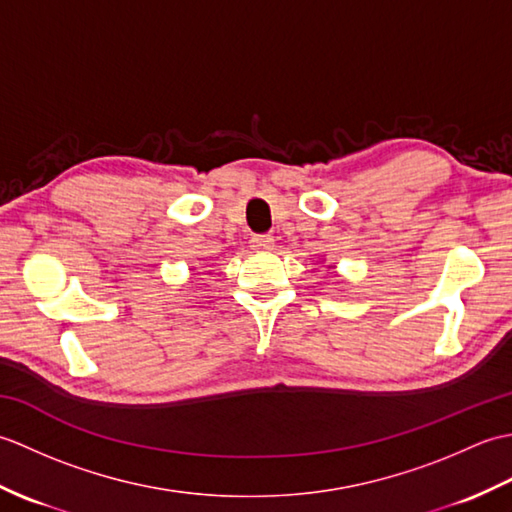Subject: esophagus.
I'll list each match as a JSON object with an SVG mask.
<instances>
[{
    "label": "esophagus",
    "mask_w": 512,
    "mask_h": 512,
    "mask_svg": "<svg viewBox=\"0 0 512 512\" xmlns=\"http://www.w3.org/2000/svg\"><path fill=\"white\" fill-rule=\"evenodd\" d=\"M250 246H253V250H273L275 239L270 235H255L250 239Z\"/></svg>",
    "instance_id": "1"
}]
</instances>
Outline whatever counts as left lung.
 Listing matches in <instances>:
<instances>
[{
	"label": "left lung",
	"instance_id": "1",
	"mask_svg": "<svg viewBox=\"0 0 512 512\" xmlns=\"http://www.w3.org/2000/svg\"><path fill=\"white\" fill-rule=\"evenodd\" d=\"M328 268H332V266H328Z\"/></svg>",
	"mask_w": 512,
	"mask_h": 512
}]
</instances>
